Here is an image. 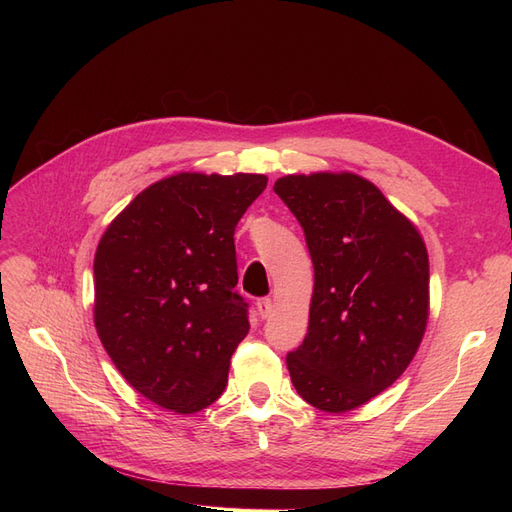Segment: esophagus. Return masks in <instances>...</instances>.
Here are the masks:
<instances>
[{"label": "esophagus", "instance_id": "obj_1", "mask_svg": "<svg viewBox=\"0 0 512 512\" xmlns=\"http://www.w3.org/2000/svg\"><path fill=\"white\" fill-rule=\"evenodd\" d=\"M256 307H258V314L260 318H269L273 314V301L269 297H262L256 301Z\"/></svg>", "mask_w": 512, "mask_h": 512}]
</instances>
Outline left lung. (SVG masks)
<instances>
[{
    "label": "left lung",
    "mask_w": 512,
    "mask_h": 512,
    "mask_svg": "<svg viewBox=\"0 0 512 512\" xmlns=\"http://www.w3.org/2000/svg\"><path fill=\"white\" fill-rule=\"evenodd\" d=\"M314 262L303 344L286 365L318 410L348 412L404 374L429 318V258L416 226L354 173L286 175L273 185Z\"/></svg>",
    "instance_id": "obj_1"
}]
</instances>
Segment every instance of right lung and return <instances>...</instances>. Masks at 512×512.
I'll list each match as a JSON object with an SVG mask.
<instances>
[{"instance_id": "obj_1", "label": "right lung", "mask_w": 512, "mask_h": 512, "mask_svg": "<svg viewBox=\"0 0 512 512\" xmlns=\"http://www.w3.org/2000/svg\"><path fill=\"white\" fill-rule=\"evenodd\" d=\"M265 175L179 173L149 185L102 235L94 322L130 386L166 410L194 414L228 382L250 331L235 290V228Z\"/></svg>"}]
</instances>
